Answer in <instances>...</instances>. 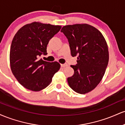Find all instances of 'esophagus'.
Listing matches in <instances>:
<instances>
[{
	"label": "esophagus",
	"mask_w": 125,
	"mask_h": 125,
	"mask_svg": "<svg viewBox=\"0 0 125 125\" xmlns=\"http://www.w3.org/2000/svg\"><path fill=\"white\" fill-rule=\"evenodd\" d=\"M61 67H66V66H67V64H61Z\"/></svg>",
	"instance_id": "34e87169"
}]
</instances>
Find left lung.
<instances>
[{
	"instance_id": "8db88e82",
	"label": "left lung",
	"mask_w": 125,
	"mask_h": 125,
	"mask_svg": "<svg viewBox=\"0 0 125 125\" xmlns=\"http://www.w3.org/2000/svg\"><path fill=\"white\" fill-rule=\"evenodd\" d=\"M61 31L68 40L72 56H77V64L71 66L74 74L67 77L69 85L78 94H87L105 73L109 62L106 42L97 29L87 24L64 26Z\"/></svg>"
}]
</instances>
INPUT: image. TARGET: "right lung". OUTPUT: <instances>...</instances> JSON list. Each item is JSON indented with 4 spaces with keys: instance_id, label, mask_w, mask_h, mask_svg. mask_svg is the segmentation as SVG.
Instances as JSON below:
<instances>
[{
    "instance_id": "add662e5",
    "label": "right lung",
    "mask_w": 125,
    "mask_h": 125,
    "mask_svg": "<svg viewBox=\"0 0 125 125\" xmlns=\"http://www.w3.org/2000/svg\"><path fill=\"white\" fill-rule=\"evenodd\" d=\"M61 28L33 22L23 26L16 33L10 50V67L16 79L25 88L33 91L43 89L59 70L58 62H49L39 59V57L48 54L49 42Z\"/></svg>"
}]
</instances>
